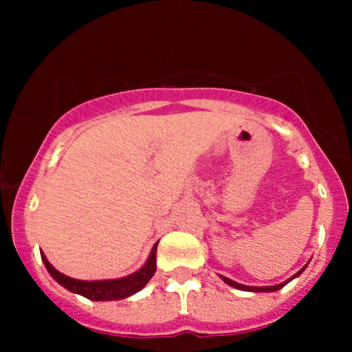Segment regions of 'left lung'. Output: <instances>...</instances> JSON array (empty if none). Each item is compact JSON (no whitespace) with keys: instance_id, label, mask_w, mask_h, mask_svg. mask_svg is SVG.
I'll list each match as a JSON object with an SVG mask.
<instances>
[{"instance_id":"left-lung-1","label":"left lung","mask_w":352,"mask_h":352,"mask_svg":"<svg viewBox=\"0 0 352 352\" xmlns=\"http://www.w3.org/2000/svg\"><path fill=\"white\" fill-rule=\"evenodd\" d=\"M306 266H308V265H306ZM306 266H302V268L300 270V272H298L296 274H293L292 278H288V280H286V281H283V283H280V285H274V286H246V285H241V283H236V281L230 280V278H227V276H221V274H220V278H221V280H223L225 283H227L228 286H233V288L241 289V292H252V293H272V292H278V289H281L283 286L288 285V283L292 281V280H294V278L300 276V274L306 270Z\"/></svg>"}]
</instances>
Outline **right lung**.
Listing matches in <instances>:
<instances>
[{
  "mask_svg": "<svg viewBox=\"0 0 352 352\" xmlns=\"http://www.w3.org/2000/svg\"><path fill=\"white\" fill-rule=\"evenodd\" d=\"M157 241L153 245L151 254H148L147 261L140 270H137L135 273L127 274L124 278H117V280H96V281H84V280H76V278L66 276L52 266L47 258L41 253L43 263L46 266V270L54 278L56 281L59 283L60 286H64L66 289H69L71 293L80 294V296L87 298V300L92 301H117L124 300V298L132 296L137 292L144 288L147 285L148 280L153 276L157 270Z\"/></svg>",
  "mask_w": 352,
  "mask_h": 352,
  "instance_id": "obj_1",
  "label": "right lung"
}]
</instances>
